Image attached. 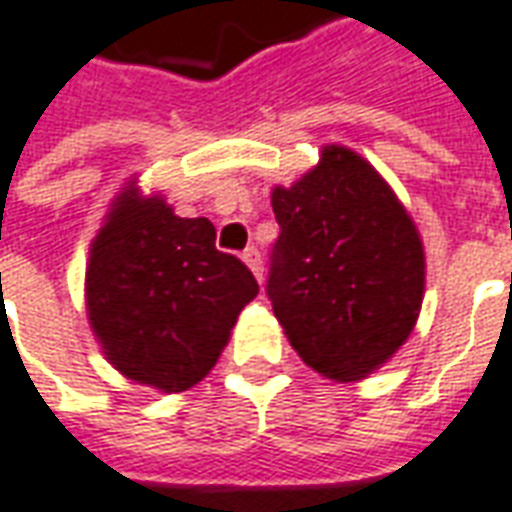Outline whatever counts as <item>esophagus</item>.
<instances>
[{
	"label": "esophagus",
	"instance_id": "esophagus-1",
	"mask_svg": "<svg viewBox=\"0 0 512 512\" xmlns=\"http://www.w3.org/2000/svg\"><path fill=\"white\" fill-rule=\"evenodd\" d=\"M241 257H244L246 266L252 268V274L260 280V277H263V257H260V249H257V246H246Z\"/></svg>",
	"mask_w": 512,
	"mask_h": 512
}]
</instances>
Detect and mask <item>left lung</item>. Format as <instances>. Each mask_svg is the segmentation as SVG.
<instances>
[{
  "instance_id": "left-lung-1",
  "label": "left lung",
  "mask_w": 512,
  "mask_h": 512,
  "mask_svg": "<svg viewBox=\"0 0 512 512\" xmlns=\"http://www.w3.org/2000/svg\"><path fill=\"white\" fill-rule=\"evenodd\" d=\"M271 207L280 235L266 293L296 355L343 382L382 366L424 296V249L405 207L341 146L293 188H274Z\"/></svg>"
}]
</instances>
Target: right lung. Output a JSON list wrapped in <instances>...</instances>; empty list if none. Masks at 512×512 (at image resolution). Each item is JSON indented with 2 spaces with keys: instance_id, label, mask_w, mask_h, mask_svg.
Segmentation results:
<instances>
[{
  "instance_id": "right-lung-1",
  "label": "right lung",
  "mask_w": 512,
  "mask_h": 512,
  "mask_svg": "<svg viewBox=\"0 0 512 512\" xmlns=\"http://www.w3.org/2000/svg\"><path fill=\"white\" fill-rule=\"evenodd\" d=\"M85 291L107 360L130 380L185 391L216 366L257 280L216 249L210 221L130 188L94 241Z\"/></svg>"
}]
</instances>
